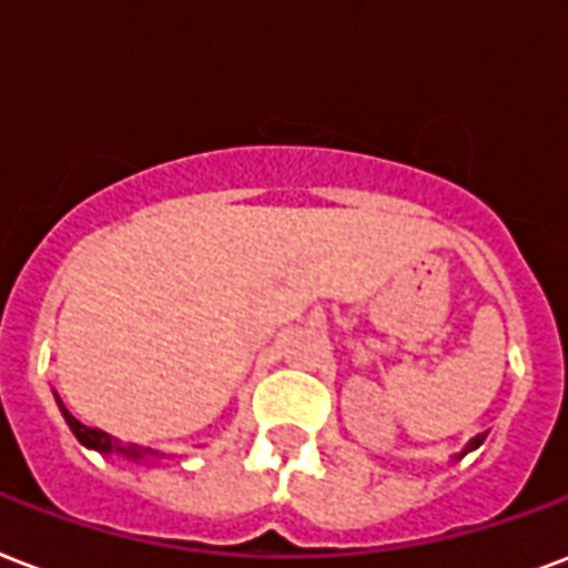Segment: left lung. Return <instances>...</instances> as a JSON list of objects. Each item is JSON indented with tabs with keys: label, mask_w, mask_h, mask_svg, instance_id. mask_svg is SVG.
<instances>
[{
	"label": "left lung",
	"mask_w": 568,
	"mask_h": 568,
	"mask_svg": "<svg viewBox=\"0 0 568 568\" xmlns=\"http://www.w3.org/2000/svg\"><path fill=\"white\" fill-rule=\"evenodd\" d=\"M486 435H489V433L474 435L471 442H468V444H465V447H463V453H456V456H453V463H459V459H463V456H468V453H471V450H477V447H480V444L486 442Z\"/></svg>",
	"instance_id": "left-lung-1"
}]
</instances>
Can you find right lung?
Returning <instances> with one entry per match:
<instances>
[{
  "label": "right lung",
  "instance_id": "1",
  "mask_svg": "<svg viewBox=\"0 0 568 568\" xmlns=\"http://www.w3.org/2000/svg\"><path fill=\"white\" fill-rule=\"evenodd\" d=\"M55 403H59L61 415H64V420H68L70 433L77 435L79 444L82 447H88V450H97L103 453V456H124V459H133V463H160V459H165L169 453L162 450H153V447H144V444H124L121 438H115V435L103 433V429H94V426H85L82 420H77V417L70 415L68 406L61 403V397L55 394Z\"/></svg>",
  "mask_w": 568,
  "mask_h": 568
}]
</instances>
